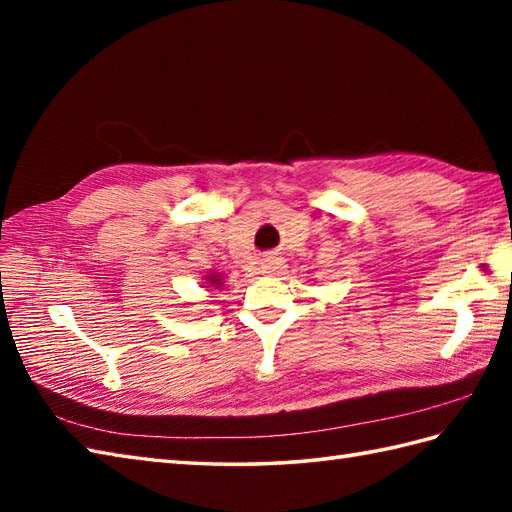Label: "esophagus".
Wrapping results in <instances>:
<instances>
[{
  "instance_id": "1",
  "label": "esophagus",
  "mask_w": 512,
  "mask_h": 512,
  "mask_svg": "<svg viewBox=\"0 0 512 512\" xmlns=\"http://www.w3.org/2000/svg\"><path fill=\"white\" fill-rule=\"evenodd\" d=\"M284 268H286V262L281 257H275V259H268V262H264L262 264V273L266 275V277H275V275H281L284 273Z\"/></svg>"
}]
</instances>
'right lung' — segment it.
Wrapping results in <instances>:
<instances>
[{
	"label": "right lung",
	"instance_id": "obj_1",
	"mask_svg": "<svg viewBox=\"0 0 512 512\" xmlns=\"http://www.w3.org/2000/svg\"><path fill=\"white\" fill-rule=\"evenodd\" d=\"M222 286H224V275L222 273H215V270H211L209 275L206 277H202V288H206V290H222Z\"/></svg>",
	"mask_w": 512,
	"mask_h": 512
}]
</instances>
